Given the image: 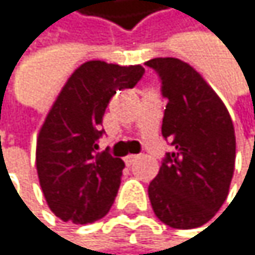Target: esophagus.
<instances>
[{
	"mask_svg": "<svg viewBox=\"0 0 255 255\" xmlns=\"http://www.w3.org/2000/svg\"><path fill=\"white\" fill-rule=\"evenodd\" d=\"M136 160H137V156H136V154H128V156H125V157H124V162H125L127 165H133Z\"/></svg>",
	"mask_w": 255,
	"mask_h": 255,
	"instance_id": "obj_1",
	"label": "esophagus"
}]
</instances>
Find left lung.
<instances>
[{"instance_id":"left-lung-1","label":"left lung","mask_w":255,"mask_h":255,"mask_svg":"<svg viewBox=\"0 0 255 255\" xmlns=\"http://www.w3.org/2000/svg\"><path fill=\"white\" fill-rule=\"evenodd\" d=\"M145 65L157 73L168 101L162 136L174 148L148 187L151 207L171 228H199L227 200L236 160L234 125L225 104L191 65L177 58H154Z\"/></svg>"}]
</instances>
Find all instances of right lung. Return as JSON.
I'll use <instances>...</instances> for the list:
<instances>
[{"instance_id":"right-lung-1","label":"right lung","mask_w":255,"mask_h":255,"mask_svg":"<svg viewBox=\"0 0 255 255\" xmlns=\"http://www.w3.org/2000/svg\"><path fill=\"white\" fill-rule=\"evenodd\" d=\"M143 73L140 65L89 61L48 112L36 142V170L48 208L61 220L85 225L110 211L125 163L109 150L95 151L105 133L102 118L110 99L133 89Z\"/></svg>"}]
</instances>
